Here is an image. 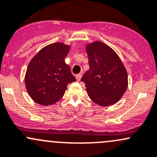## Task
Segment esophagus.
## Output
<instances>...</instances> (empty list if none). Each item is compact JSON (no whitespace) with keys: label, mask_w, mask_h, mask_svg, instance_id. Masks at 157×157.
Here are the masks:
<instances>
[{"label":"esophagus","mask_w":157,"mask_h":157,"mask_svg":"<svg viewBox=\"0 0 157 157\" xmlns=\"http://www.w3.org/2000/svg\"><path fill=\"white\" fill-rule=\"evenodd\" d=\"M81 77H82V74H77V76H76V79H77V81H80V79H81Z\"/></svg>","instance_id":"1"}]
</instances>
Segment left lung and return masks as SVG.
<instances>
[{
    "mask_svg": "<svg viewBox=\"0 0 157 157\" xmlns=\"http://www.w3.org/2000/svg\"><path fill=\"white\" fill-rule=\"evenodd\" d=\"M90 69L82 77L89 97L102 107L116 104L128 87V74L111 47L95 40L86 46Z\"/></svg>",
    "mask_w": 157,
    "mask_h": 157,
    "instance_id": "1",
    "label": "left lung"
}]
</instances>
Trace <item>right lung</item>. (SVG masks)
<instances>
[{
  "instance_id": "obj_1",
  "label": "right lung",
  "mask_w": 157,
  "mask_h": 157,
  "mask_svg": "<svg viewBox=\"0 0 157 157\" xmlns=\"http://www.w3.org/2000/svg\"><path fill=\"white\" fill-rule=\"evenodd\" d=\"M71 46L61 42L46 46L32 58L28 65L25 83L36 103L51 105L59 101L68 83L76 81L65 62Z\"/></svg>"
}]
</instances>
